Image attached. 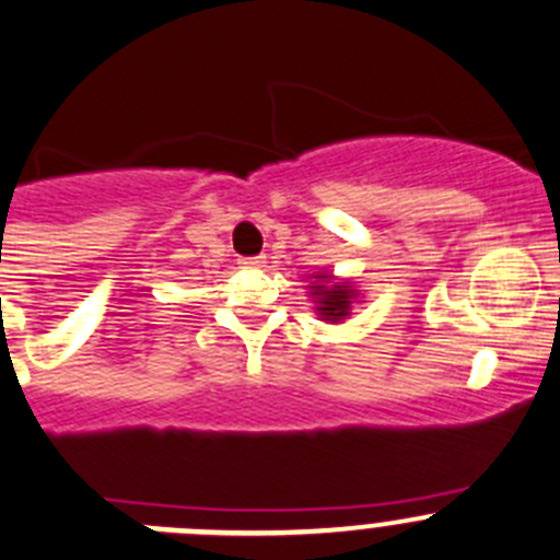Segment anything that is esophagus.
I'll return each mask as SVG.
<instances>
[{
    "instance_id": "esophagus-1",
    "label": "esophagus",
    "mask_w": 560,
    "mask_h": 560,
    "mask_svg": "<svg viewBox=\"0 0 560 560\" xmlns=\"http://www.w3.org/2000/svg\"><path fill=\"white\" fill-rule=\"evenodd\" d=\"M241 265L243 268H259V265H262V257H243Z\"/></svg>"
}]
</instances>
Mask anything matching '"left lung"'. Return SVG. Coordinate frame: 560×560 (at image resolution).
<instances>
[{"label": "left lung", "mask_w": 560, "mask_h": 560, "mask_svg": "<svg viewBox=\"0 0 560 560\" xmlns=\"http://www.w3.org/2000/svg\"><path fill=\"white\" fill-rule=\"evenodd\" d=\"M314 279H328V276H314ZM312 295L319 298V308L325 319H345L350 314V301L355 298V292L347 284H334V287H314Z\"/></svg>", "instance_id": "obj_1"}]
</instances>
